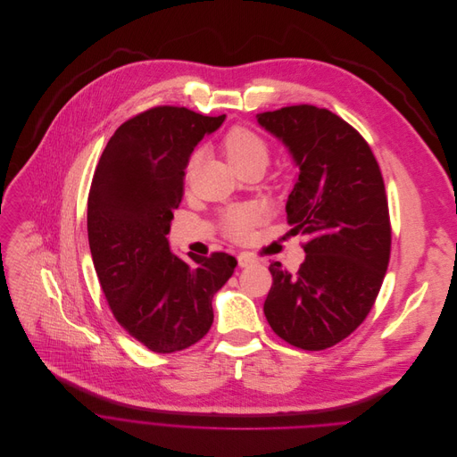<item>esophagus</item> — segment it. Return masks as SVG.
<instances>
[{"label":"esophagus","instance_id":"esophagus-1","mask_svg":"<svg viewBox=\"0 0 457 457\" xmlns=\"http://www.w3.org/2000/svg\"><path fill=\"white\" fill-rule=\"evenodd\" d=\"M237 262H239V266H241V268H246V266L255 264V262H257V259H253V257H252V255H248V253H239Z\"/></svg>","mask_w":457,"mask_h":457}]
</instances>
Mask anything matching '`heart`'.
I'll return each instance as SVG.
<instances>
[{
	"label": "heart",
	"mask_w": 457,
	"mask_h": 457,
	"mask_svg": "<svg viewBox=\"0 0 457 457\" xmlns=\"http://www.w3.org/2000/svg\"><path fill=\"white\" fill-rule=\"evenodd\" d=\"M223 151H225V156H227L228 163L236 170H239L243 167H248V165H253V163H261V165L268 163V145H266V142L259 135H255L253 131L245 129V128H234L225 135ZM196 160H198V154H195L191 158L189 169L196 163ZM259 221H261V212L253 205L230 207L221 218L223 230L232 239L248 237L250 230Z\"/></svg>",
	"instance_id": "1"
}]
</instances>
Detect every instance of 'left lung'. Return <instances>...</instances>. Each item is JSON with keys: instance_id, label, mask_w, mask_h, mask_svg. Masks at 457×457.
Here are the masks:
<instances>
[{"instance_id": "8db88e82", "label": "left lung", "mask_w": 457, "mask_h": 457, "mask_svg": "<svg viewBox=\"0 0 457 457\" xmlns=\"http://www.w3.org/2000/svg\"><path fill=\"white\" fill-rule=\"evenodd\" d=\"M297 169L287 200L292 234L308 237L297 271L270 264L264 301L271 329L288 344L320 351L349 337L371 312L391 253L384 178L368 142L317 106L257 115Z\"/></svg>"}]
</instances>
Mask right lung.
Wrapping results in <instances>:
<instances>
[{
  "label": "right lung",
  "mask_w": 457,
  "mask_h": 457,
  "mask_svg": "<svg viewBox=\"0 0 457 457\" xmlns=\"http://www.w3.org/2000/svg\"><path fill=\"white\" fill-rule=\"evenodd\" d=\"M225 120L160 106L124 122L110 138L87 196V241L119 324L154 353L181 351L207 335L212 299L237 261L170 250L172 211L184 196L195 147Z\"/></svg>",
  "instance_id": "right-lung-1"
}]
</instances>
